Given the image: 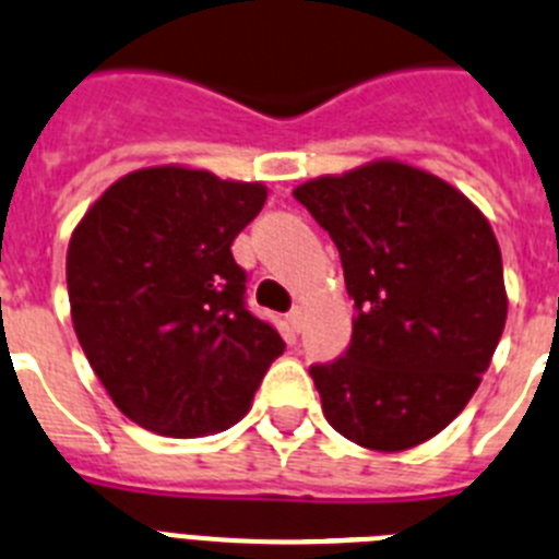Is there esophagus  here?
<instances>
[{
    "mask_svg": "<svg viewBox=\"0 0 559 559\" xmlns=\"http://www.w3.org/2000/svg\"><path fill=\"white\" fill-rule=\"evenodd\" d=\"M286 320H289V326H293V332H300V329H304V309L295 307L293 312L286 314Z\"/></svg>",
    "mask_w": 559,
    "mask_h": 559,
    "instance_id": "1",
    "label": "esophagus"
}]
</instances>
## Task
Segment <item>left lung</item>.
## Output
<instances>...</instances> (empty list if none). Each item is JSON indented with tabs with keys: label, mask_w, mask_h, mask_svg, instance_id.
I'll return each mask as SVG.
<instances>
[{
	"label": "left lung",
	"mask_w": 559,
	"mask_h": 559,
	"mask_svg": "<svg viewBox=\"0 0 559 559\" xmlns=\"http://www.w3.org/2000/svg\"><path fill=\"white\" fill-rule=\"evenodd\" d=\"M340 250L354 300L352 346L312 366L340 436L400 453L464 411L507 323L501 247L459 188L400 159H373L295 188Z\"/></svg>",
	"instance_id": "8db88e82"
}]
</instances>
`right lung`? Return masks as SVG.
Masks as SVG:
<instances>
[{
    "mask_svg": "<svg viewBox=\"0 0 559 559\" xmlns=\"http://www.w3.org/2000/svg\"><path fill=\"white\" fill-rule=\"evenodd\" d=\"M266 202L261 182L154 165L106 188L72 230V326L106 394L171 439L227 430L284 354L247 312L233 239Z\"/></svg>",
    "mask_w": 559,
    "mask_h": 559,
    "instance_id": "obj_1",
    "label": "right lung"
}]
</instances>
